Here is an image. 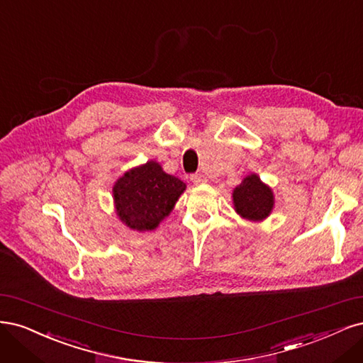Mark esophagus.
<instances>
[{"label":"esophagus","mask_w":363,"mask_h":363,"mask_svg":"<svg viewBox=\"0 0 363 363\" xmlns=\"http://www.w3.org/2000/svg\"><path fill=\"white\" fill-rule=\"evenodd\" d=\"M191 181H193V184H196V185H201V184L208 182V179L205 178V174H202V173L191 174Z\"/></svg>","instance_id":"1"}]
</instances>
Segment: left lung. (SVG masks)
I'll use <instances>...</instances> for the list:
<instances>
[{
    "label": "left lung",
    "instance_id": "left-lung-1",
    "mask_svg": "<svg viewBox=\"0 0 363 363\" xmlns=\"http://www.w3.org/2000/svg\"><path fill=\"white\" fill-rule=\"evenodd\" d=\"M233 208L242 217L252 221H262L272 214L274 194L256 173L249 174L232 193Z\"/></svg>",
    "mask_w": 363,
    "mask_h": 363
}]
</instances>
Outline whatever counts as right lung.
<instances>
[{
  "mask_svg": "<svg viewBox=\"0 0 363 363\" xmlns=\"http://www.w3.org/2000/svg\"><path fill=\"white\" fill-rule=\"evenodd\" d=\"M185 184L166 173L157 161L123 173L113 186L116 213L130 229L145 232L164 220L185 190Z\"/></svg>",
  "mask_w": 363,
  "mask_h": 363,
  "instance_id": "1",
  "label": "right lung"
}]
</instances>
